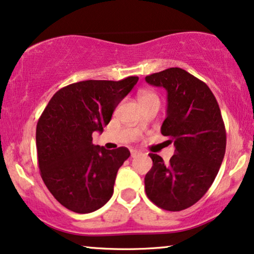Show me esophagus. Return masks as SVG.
Instances as JSON below:
<instances>
[{"mask_svg": "<svg viewBox=\"0 0 254 254\" xmlns=\"http://www.w3.org/2000/svg\"><path fill=\"white\" fill-rule=\"evenodd\" d=\"M130 152H131V158H136L140 154V152L137 151V150H131Z\"/></svg>", "mask_w": 254, "mask_h": 254, "instance_id": "1", "label": "esophagus"}]
</instances>
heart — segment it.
I'll use <instances>...</instances> for the list:
<instances>
[{
  "label": "heart",
  "instance_id": "1",
  "mask_svg": "<svg viewBox=\"0 0 254 254\" xmlns=\"http://www.w3.org/2000/svg\"><path fill=\"white\" fill-rule=\"evenodd\" d=\"M138 101L139 103L146 102V101H159L157 94L152 90L148 89H141L139 93H138Z\"/></svg>",
  "mask_w": 254,
  "mask_h": 254
}]
</instances>
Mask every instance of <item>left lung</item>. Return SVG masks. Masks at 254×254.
Here are the masks:
<instances>
[{"instance_id": "8db88e82", "label": "left lung", "mask_w": 254, "mask_h": 254, "mask_svg": "<svg viewBox=\"0 0 254 254\" xmlns=\"http://www.w3.org/2000/svg\"><path fill=\"white\" fill-rule=\"evenodd\" d=\"M145 80L167 90L161 133L175 146L170 164L148 154L153 166L145 175V191L157 207L180 211L195 204L214 182L225 154V125L210 88L185 69L172 67Z\"/></svg>"}]
</instances>
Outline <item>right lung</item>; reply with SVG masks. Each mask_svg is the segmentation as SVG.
<instances>
[{
  "label": "right lung",
  "mask_w": 254,
  "mask_h": 254,
  "mask_svg": "<svg viewBox=\"0 0 254 254\" xmlns=\"http://www.w3.org/2000/svg\"><path fill=\"white\" fill-rule=\"evenodd\" d=\"M137 81L138 76H127L68 84L54 94L39 117L36 145L40 175L54 198L68 210L93 212L113 196L117 172L130 151L95 146L92 134L102 132Z\"/></svg>",
  "instance_id": "1"
}]
</instances>
